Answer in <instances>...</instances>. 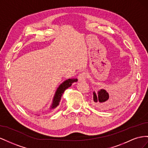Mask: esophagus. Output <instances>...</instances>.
<instances>
[{
	"label": "esophagus",
	"instance_id": "obj_1",
	"mask_svg": "<svg viewBox=\"0 0 148 148\" xmlns=\"http://www.w3.org/2000/svg\"><path fill=\"white\" fill-rule=\"evenodd\" d=\"M87 77V74L86 73H82L78 75V79L80 82L84 81Z\"/></svg>",
	"mask_w": 148,
	"mask_h": 148
}]
</instances>
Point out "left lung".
<instances>
[{
  "mask_svg": "<svg viewBox=\"0 0 148 148\" xmlns=\"http://www.w3.org/2000/svg\"><path fill=\"white\" fill-rule=\"evenodd\" d=\"M117 102V100L112 99L110 95L105 89H100L97 92H93L92 103L100 109H107L112 107Z\"/></svg>",
  "mask_w": 148,
  "mask_h": 148,
  "instance_id": "1",
  "label": "left lung"
}]
</instances>
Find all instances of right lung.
Instances as JSON below:
<instances>
[{"label": "right lung", "instance_id": "right-lung-1", "mask_svg": "<svg viewBox=\"0 0 148 148\" xmlns=\"http://www.w3.org/2000/svg\"><path fill=\"white\" fill-rule=\"evenodd\" d=\"M77 81H78L77 79H75V78L68 79L66 80V81H64L62 84H61L60 86H59L53 97V102L49 108L50 110L54 109L58 106L59 104H60V100L61 99V97H62V95L63 94V93L64 92V91L67 89V88L71 87L72 84H73L74 82H77Z\"/></svg>", "mask_w": 148, "mask_h": 148}]
</instances>
